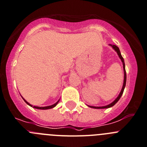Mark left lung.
<instances>
[{"label":"left lung","mask_w":147,"mask_h":147,"mask_svg":"<svg viewBox=\"0 0 147 147\" xmlns=\"http://www.w3.org/2000/svg\"><path fill=\"white\" fill-rule=\"evenodd\" d=\"M112 46V45H111ZM112 48H113L114 49H115L116 51H117V54H118L119 57L120 58V59L122 60V61H123V69H124V83H123V88H122L121 90V92L120 93V94H119L118 97H117L116 99L115 100V101H113L112 103H111L110 105H107V106H105V107H92V108H95V109H105V108H109L111 107L114 106V105L116 104V103L117 102V101H119V99L120 98V97H121V96L123 95V91H124V88L125 87V84H126V72H125V62H124V59H123V57H122L121 53H120V49H119V48L117 47V46H115V45H113V46H112Z\"/></svg>","instance_id":"left-lung-1"}]
</instances>
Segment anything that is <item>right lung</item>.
Segmentation results:
<instances>
[{
    "label": "right lung",
    "mask_w": 147,
    "mask_h": 147,
    "mask_svg": "<svg viewBox=\"0 0 147 147\" xmlns=\"http://www.w3.org/2000/svg\"><path fill=\"white\" fill-rule=\"evenodd\" d=\"M23 99H24V98H23ZM24 101H25V102L27 103V105H30V107H32V105H30V104H29L28 102H27V101H26L25 100H24ZM58 102H59V101H57V102L56 103V104H54V105H51V106H49V107H35V106H33V107H33V108H35V109H51V108L54 107L55 106H57V104H58Z\"/></svg>",
    "instance_id": "right-lung-1"
}]
</instances>
